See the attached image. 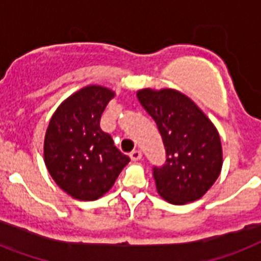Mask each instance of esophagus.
<instances>
[{"instance_id": "1", "label": "esophagus", "mask_w": 261, "mask_h": 261, "mask_svg": "<svg viewBox=\"0 0 261 261\" xmlns=\"http://www.w3.org/2000/svg\"><path fill=\"white\" fill-rule=\"evenodd\" d=\"M130 158L133 161H141L142 159V151L141 150H134L130 154Z\"/></svg>"}]
</instances>
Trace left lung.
<instances>
[{
	"instance_id": "8db88e82",
	"label": "left lung",
	"mask_w": 261,
	"mask_h": 261,
	"mask_svg": "<svg viewBox=\"0 0 261 261\" xmlns=\"http://www.w3.org/2000/svg\"><path fill=\"white\" fill-rule=\"evenodd\" d=\"M137 97L156 122L166 147V164L154 168L156 191L171 204L200 199L223 166L215 124L191 98L175 89H142Z\"/></svg>"
}]
</instances>
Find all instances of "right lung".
I'll return each mask as SVG.
<instances>
[{"instance_id":"right-lung-1","label":"right lung","mask_w":261,"mask_h":261,"mask_svg":"<svg viewBox=\"0 0 261 261\" xmlns=\"http://www.w3.org/2000/svg\"><path fill=\"white\" fill-rule=\"evenodd\" d=\"M114 97L109 87H82L57 107L46 130V168L60 188L78 200L102 198L130 162L99 127L100 115Z\"/></svg>"}]
</instances>
